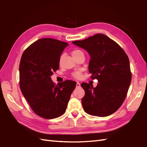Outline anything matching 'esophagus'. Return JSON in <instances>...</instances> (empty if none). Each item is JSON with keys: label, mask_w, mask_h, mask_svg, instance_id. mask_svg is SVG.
Instances as JSON below:
<instances>
[{"label": "esophagus", "mask_w": 147, "mask_h": 147, "mask_svg": "<svg viewBox=\"0 0 147 147\" xmlns=\"http://www.w3.org/2000/svg\"><path fill=\"white\" fill-rule=\"evenodd\" d=\"M79 87H80V84L78 82H77L76 84V88H79Z\"/></svg>", "instance_id": "1"}]
</instances>
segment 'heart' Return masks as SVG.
<instances>
[{
  "mask_svg": "<svg viewBox=\"0 0 147 147\" xmlns=\"http://www.w3.org/2000/svg\"><path fill=\"white\" fill-rule=\"evenodd\" d=\"M82 52L80 50H78V49H74L72 52V56L73 57H75L76 55H77L78 54L82 53ZM73 77L75 78H80L82 77V72L80 71H77V72H74L73 74Z\"/></svg>",
  "mask_w": 147,
  "mask_h": 147,
  "instance_id": "b5f03b06",
  "label": "heart"
}]
</instances>
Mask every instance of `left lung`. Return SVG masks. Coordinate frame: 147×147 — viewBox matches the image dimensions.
<instances>
[{
	"instance_id": "obj_1",
	"label": "left lung",
	"mask_w": 147,
	"mask_h": 147,
	"mask_svg": "<svg viewBox=\"0 0 147 147\" xmlns=\"http://www.w3.org/2000/svg\"><path fill=\"white\" fill-rule=\"evenodd\" d=\"M72 43L90 54L91 78H96L98 82L95 88L89 83L81 84L85 92L82 100L83 109L98 117L113 114L125 100L131 82L127 55L117 43L103 34Z\"/></svg>"
}]
</instances>
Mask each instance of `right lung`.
Masks as SVG:
<instances>
[{"mask_svg": "<svg viewBox=\"0 0 147 147\" xmlns=\"http://www.w3.org/2000/svg\"><path fill=\"white\" fill-rule=\"evenodd\" d=\"M68 43L41 38L23 52L20 62V86L33 111L51 119L65 112L77 83L72 80L55 85L51 76L59 69L60 57Z\"/></svg>", "mask_w": 147, "mask_h": 147, "instance_id": "right-lung-1", "label": "right lung"}]
</instances>
